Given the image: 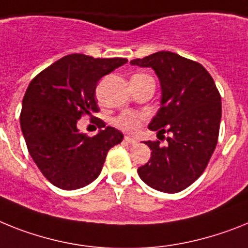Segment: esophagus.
I'll return each instance as SVG.
<instances>
[{
    "mask_svg": "<svg viewBox=\"0 0 248 248\" xmlns=\"http://www.w3.org/2000/svg\"><path fill=\"white\" fill-rule=\"evenodd\" d=\"M124 141H127V142L131 143V145H135V143H137L136 139H134V137H131V136H124Z\"/></svg>",
    "mask_w": 248,
    "mask_h": 248,
    "instance_id": "34e87169",
    "label": "esophagus"
}]
</instances>
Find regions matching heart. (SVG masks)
<instances>
[{
  "instance_id": "heart-1",
  "label": "heart",
  "mask_w": 248,
  "mask_h": 248,
  "mask_svg": "<svg viewBox=\"0 0 248 248\" xmlns=\"http://www.w3.org/2000/svg\"><path fill=\"white\" fill-rule=\"evenodd\" d=\"M145 118L143 114L134 113V112H124L117 118L116 124L120 128H122L124 131H127V132H135V131L139 128L141 121Z\"/></svg>"
}]
</instances>
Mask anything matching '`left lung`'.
<instances>
[{
    "label": "left lung",
    "instance_id": "1",
    "mask_svg": "<svg viewBox=\"0 0 248 248\" xmlns=\"http://www.w3.org/2000/svg\"><path fill=\"white\" fill-rule=\"evenodd\" d=\"M131 65L153 68L159 78L160 108L149 128L169 134L165 146H160V141H145L153 153L137 169L139 176L156 190L179 193L203 174L217 146L219 92L204 66L171 51L131 60Z\"/></svg>",
    "mask_w": 248,
    "mask_h": 248
}]
</instances>
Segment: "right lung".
Here are the masks:
<instances>
[{
  "instance_id": "obj_1",
  "label": "right lung",
  "mask_w": 248,
  "mask_h": 248,
  "mask_svg": "<svg viewBox=\"0 0 248 248\" xmlns=\"http://www.w3.org/2000/svg\"><path fill=\"white\" fill-rule=\"evenodd\" d=\"M127 63L124 58L94 59L83 54L62 58L29 84L20 114L29 154L55 186L74 190L98 178L108 150L124 135L98 120V134H80L83 114L98 112L95 87L102 77Z\"/></svg>"
}]
</instances>
